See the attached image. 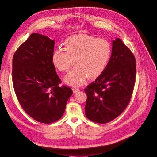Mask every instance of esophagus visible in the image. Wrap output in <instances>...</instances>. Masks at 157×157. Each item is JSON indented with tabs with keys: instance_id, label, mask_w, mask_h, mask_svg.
<instances>
[{
	"instance_id": "34e87169",
	"label": "esophagus",
	"mask_w": 157,
	"mask_h": 157,
	"mask_svg": "<svg viewBox=\"0 0 157 157\" xmlns=\"http://www.w3.org/2000/svg\"><path fill=\"white\" fill-rule=\"evenodd\" d=\"M73 91L74 94H75V93L78 92L79 91V89H78V88H73Z\"/></svg>"
}]
</instances>
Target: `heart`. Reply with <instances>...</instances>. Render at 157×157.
I'll return each instance as SVG.
<instances>
[{
    "label": "heart",
    "instance_id": "1",
    "mask_svg": "<svg viewBox=\"0 0 157 157\" xmlns=\"http://www.w3.org/2000/svg\"><path fill=\"white\" fill-rule=\"evenodd\" d=\"M64 46L65 49L58 48L55 50L52 61L61 72H68L75 63L76 66L64 78L66 83L73 86L83 84L88 76L91 79L100 76L107 68L112 52L107 40L84 34L69 37Z\"/></svg>",
    "mask_w": 157,
    "mask_h": 157
}]
</instances>
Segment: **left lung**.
Instances as JSON below:
<instances>
[{
    "instance_id": "left-lung-1",
    "label": "left lung",
    "mask_w": 157,
    "mask_h": 157,
    "mask_svg": "<svg viewBox=\"0 0 157 157\" xmlns=\"http://www.w3.org/2000/svg\"><path fill=\"white\" fill-rule=\"evenodd\" d=\"M134 54L120 39L112 42L107 68L84 89L87 99L85 114L90 121L105 124L123 113L129 105L136 82Z\"/></svg>"
}]
</instances>
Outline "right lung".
I'll return each instance as SVG.
<instances>
[{
    "mask_svg": "<svg viewBox=\"0 0 157 157\" xmlns=\"http://www.w3.org/2000/svg\"><path fill=\"white\" fill-rule=\"evenodd\" d=\"M55 41L33 33L16 50L12 59V82L23 109L39 123L50 124L62 118L73 94L59 86L61 79L52 62Z\"/></svg>",
    "mask_w": 157,
    "mask_h": 157,
    "instance_id": "right-lung-1",
    "label": "right lung"
}]
</instances>
